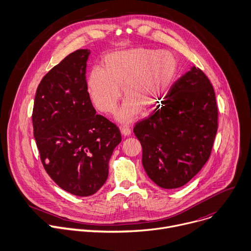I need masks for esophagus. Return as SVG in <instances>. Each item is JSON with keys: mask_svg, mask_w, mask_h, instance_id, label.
Segmentation results:
<instances>
[{"mask_svg": "<svg viewBox=\"0 0 251 251\" xmlns=\"http://www.w3.org/2000/svg\"><path fill=\"white\" fill-rule=\"evenodd\" d=\"M121 132H122L123 135L127 136V135L130 134L131 130H130V128L127 126H121Z\"/></svg>", "mask_w": 251, "mask_h": 251, "instance_id": "obj_1", "label": "esophagus"}]
</instances>
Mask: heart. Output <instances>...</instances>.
Masks as SVG:
<instances>
[{
    "label": "heart",
    "instance_id": "heart-1",
    "mask_svg": "<svg viewBox=\"0 0 251 251\" xmlns=\"http://www.w3.org/2000/svg\"><path fill=\"white\" fill-rule=\"evenodd\" d=\"M178 72L176 57L167 50L134 47L108 54L103 68H93L87 87L95 106L113 114L122 98L126 97L117 120L126 124L135 121L141 109L151 111L165 99Z\"/></svg>",
    "mask_w": 251,
    "mask_h": 251
}]
</instances>
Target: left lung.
Returning a JSON list of instances; mask_svg holds the SVG:
<instances>
[{
  "label": "left lung",
  "instance_id": "8db88e82",
  "mask_svg": "<svg viewBox=\"0 0 251 251\" xmlns=\"http://www.w3.org/2000/svg\"><path fill=\"white\" fill-rule=\"evenodd\" d=\"M217 129L214 88L192 66L172 85L161 107L133 128L147 176L163 189L187 184L208 161Z\"/></svg>",
  "mask_w": 251,
  "mask_h": 251
}]
</instances>
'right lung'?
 I'll return each instance as SVG.
<instances>
[{"label":"right lung","instance_id":"add662e5","mask_svg":"<svg viewBox=\"0 0 251 251\" xmlns=\"http://www.w3.org/2000/svg\"><path fill=\"white\" fill-rule=\"evenodd\" d=\"M91 51L78 49L40 81L32 112L33 135L47 174L79 197L95 194L109 175V161L122 141L120 129L96 115L86 81Z\"/></svg>","mask_w":251,"mask_h":251}]
</instances>
